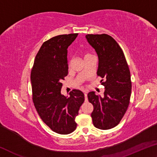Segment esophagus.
<instances>
[{
	"label": "esophagus",
	"mask_w": 157,
	"mask_h": 157,
	"mask_svg": "<svg viewBox=\"0 0 157 157\" xmlns=\"http://www.w3.org/2000/svg\"><path fill=\"white\" fill-rule=\"evenodd\" d=\"M84 98H85V102H87V101H88V99H87L86 92H84Z\"/></svg>",
	"instance_id": "1"
}]
</instances>
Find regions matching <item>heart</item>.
Masks as SVG:
<instances>
[{
  "label": "heart",
  "mask_w": 157,
  "mask_h": 157,
  "mask_svg": "<svg viewBox=\"0 0 157 157\" xmlns=\"http://www.w3.org/2000/svg\"><path fill=\"white\" fill-rule=\"evenodd\" d=\"M90 56H92V55L90 54V53H85L84 55V59H86V58L89 57H90ZM70 62H71V61H69V62H68V64H70Z\"/></svg>",
  "instance_id": "b5f03b06"
}]
</instances>
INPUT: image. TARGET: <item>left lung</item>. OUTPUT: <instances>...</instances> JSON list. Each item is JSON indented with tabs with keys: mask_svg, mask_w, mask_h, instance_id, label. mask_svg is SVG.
<instances>
[{
	"mask_svg": "<svg viewBox=\"0 0 157 157\" xmlns=\"http://www.w3.org/2000/svg\"><path fill=\"white\" fill-rule=\"evenodd\" d=\"M86 38L98 54L97 75L105 89L102 98L94 91L88 94L94 106L93 123L96 128L109 129L118 125L128 108L132 92L129 68L123 50L113 37L88 34Z\"/></svg>",
	"mask_w": 157,
	"mask_h": 157,
	"instance_id": "1",
	"label": "left lung"
}]
</instances>
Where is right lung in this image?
I'll return each instance as SVG.
<instances>
[{"mask_svg":"<svg viewBox=\"0 0 157 157\" xmlns=\"http://www.w3.org/2000/svg\"><path fill=\"white\" fill-rule=\"evenodd\" d=\"M78 34H62L44 42L31 71L34 107L44 123L59 134L76 129L75 117L84 101L79 90L73 89L69 98L61 94L62 80L68 75L67 48Z\"/></svg>","mask_w":157,"mask_h":157,"instance_id":"1","label":"right lung"}]
</instances>
